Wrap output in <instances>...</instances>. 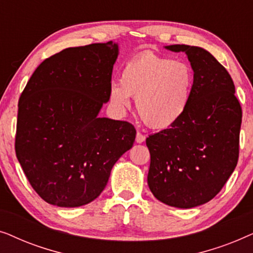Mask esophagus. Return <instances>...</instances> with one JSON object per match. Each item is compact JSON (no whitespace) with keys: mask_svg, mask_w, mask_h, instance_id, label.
Returning a JSON list of instances; mask_svg holds the SVG:
<instances>
[{"mask_svg":"<svg viewBox=\"0 0 253 253\" xmlns=\"http://www.w3.org/2000/svg\"><path fill=\"white\" fill-rule=\"evenodd\" d=\"M136 141L138 144H141V143H144L145 141V136L143 133H140V132H137V136H136Z\"/></svg>","mask_w":253,"mask_h":253,"instance_id":"1","label":"esophagus"}]
</instances>
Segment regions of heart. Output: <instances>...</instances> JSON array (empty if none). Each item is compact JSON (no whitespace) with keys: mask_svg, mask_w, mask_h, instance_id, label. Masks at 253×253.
I'll list each match as a JSON object with an SVG mask.
<instances>
[{"mask_svg":"<svg viewBox=\"0 0 253 253\" xmlns=\"http://www.w3.org/2000/svg\"><path fill=\"white\" fill-rule=\"evenodd\" d=\"M195 74L184 61L144 53L127 62L121 72V83H113L109 100L114 108L126 114L136 99V109L152 129L175 126L189 109Z\"/></svg>","mask_w":253,"mask_h":253,"instance_id":"obj_1","label":"heart"}]
</instances>
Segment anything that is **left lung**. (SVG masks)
<instances>
[{
	"mask_svg": "<svg viewBox=\"0 0 253 253\" xmlns=\"http://www.w3.org/2000/svg\"><path fill=\"white\" fill-rule=\"evenodd\" d=\"M165 48L186 54L195 85L185 115L146 138L147 184L166 205L192 209L213 199L236 167L242 109L233 79L210 51L188 44Z\"/></svg>",
	"mask_w": 253,
	"mask_h": 253,
	"instance_id": "left-lung-1",
	"label": "left lung"
}]
</instances>
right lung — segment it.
<instances>
[{
  "instance_id": "add662e5",
  "label": "right lung",
  "mask_w": 253,
  "mask_h": 253,
  "mask_svg": "<svg viewBox=\"0 0 253 253\" xmlns=\"http://www.w3.org/2000/svg\"><path fill=\"white\" fill-rule=\"evenodd\" d=\"M119 56L113 41L63 49L46 58L20 95L16 155L30 184L50 205L98 198L136 129L100 117Z\"/></svg>"
}]
</instances>
